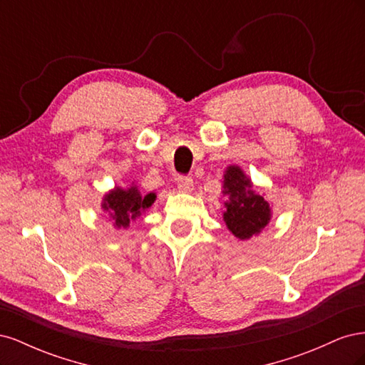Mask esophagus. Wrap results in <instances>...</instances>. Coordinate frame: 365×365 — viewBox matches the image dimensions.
Wrapping results in <instances>:
<instances>
[{"instance_id":"1","label":"esophagus","mask_w":365,"mask_h":365,"mask_svg":"<svg viewBox=\"0 0 365 365\" xmlns=\"http://www.w3.org/2000/svg\"><path fill=\"white\" fill-rule=\"evenodd\" d=\"M178 190L180 192H192L193 189V180L190 178V176H180L178 178Z\"/></svg>"}]
</instances>
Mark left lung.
I'll return each instance as SVG.
<instances>
[{"label":"left lung","instance_id":"obj_1","mask_svg":"<svg viewBox=\"0 0 365 365\" xmlns=\"http://www.w3.org/2000/svg\"><path fill=\"white\" fill-rule=\"evenodd\" d=\"M222 182V193L228 197L224 202L227 228L240 240L257 236L271 220L268 201L252 189L251 180L239 165H228Z\"/></svg>","mask_w":365,"mask_h":365}]
</instances>
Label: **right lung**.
Wrapping results in <instances>:
<instances>
[{
    "instance_id": "1",
    "label": "right lung",
    "mask_w": 365,
    "mask_h": 365,
    "mask_svg": "<svg viewBox=\"0 0 365 365\" xmlns=\"http://www.w3.org/2000/svg\"><path fill=\"white\" fill-rule=\"evenodd\" d=\"M157 195H141L138 187L132 184L128 189L115 187L103 196L102 208L115 228H128L130 220H135L155 202Z\"/></svg>"
}]
</instances>
